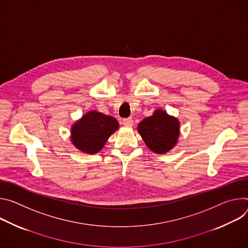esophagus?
I'll return each instance as SVG.
<instances>
[{
	"label": "esophagus",
	"mask_w": 248,
	"mask_h": 248,
	"mask_svg": "<svg viewBox=\"0 0 248 248\" xmlns=\"http://www.w3.org/2000/svg\"><path fill=\"white\" fill-rule=\"evenodd\" d=\"M122 124H123L125 127L130 128V127L133 126L134 122H133V119H132V118H125V119H123V121H122Z\"/></svg>",
	"instance_id": "obj_1"
}]
</instances>
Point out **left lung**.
<instances>
[{"instance_id":"left-lung-1","label":"left lung","mask_w":248,"mask_h":248,"mask_svg":"<svg viewBox=\"0 0 248 248\" xmlns=\"http://www.w3.org/2000/svg\"><path fill=\"white\" fill-rule=\"evenodd\" d=\"M137 129L146 146L152 152L161 155L176 146L180 135V122L178 118L158 108L153 115L143 119Z\"/></svg>"}]
</instances>
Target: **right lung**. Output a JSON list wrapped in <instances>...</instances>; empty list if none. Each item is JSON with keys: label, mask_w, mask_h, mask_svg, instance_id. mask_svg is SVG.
I'll list each match as a JSON object with an SVG mask.
<instances>
[{"label": "right lung", "mask_w": 248, "mask_h": 248, "mask_svg": "<svg viewBox=\"0 0 248 248\" xmlns=\"http://www.w3.org/2000/svg\"><path fill=\"white\" fill-rule=\"evenodd\" d=\"M118 128L119 123L114 117L91 110L72 125L70 139L78 151L93 155L102 150Z\"/></svg>", "instance_id": "right-lung-1"}]
</instances>
